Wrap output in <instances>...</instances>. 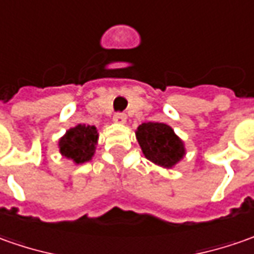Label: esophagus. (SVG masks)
Here are the masks:
<instances>
[{
	"instance_id": "esophagus-1",
	"label": "esophagus",
	"mask_w": 254,
	"mask_h": 254,
	"mask_svg": "<svg viewBox=\"0 0 254 254\" xmlns=\"http://www.w3.org/2000/svg\"><path fill=\"white\" fill-rule=\"evenodd\" d=\"M113 120H115V123L117 124H124L126 123V120H127V116L124 115V113H116L113 116Z\"/></svg>"
}]
</instances>
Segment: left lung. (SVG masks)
Masks as SVG:
<instances>
[{
    "label": "left lung",
    "mask_w": 254,
    "mask_h": 254,
    "mask_svg": "<svg viewBox=\"0 0 254 254\" xmlns=\"http://www.w3.org/2000/svg\"><path fill=\"white\" fill-rule=\"evenodd\" d=\"M135 137L145 158L163 168L175 166L186 154L183 141L168 124L142 123L135 131Z\"/></svg>",
    "instance_id": "1"
}]
</instances>
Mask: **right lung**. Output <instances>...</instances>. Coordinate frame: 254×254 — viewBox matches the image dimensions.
Listing matches in <instances>:
<instances>
[{"mask_svg":"<svg viewBox=\"0 0 254 254\" xmlns=\"http://www.w3.org/2000/svg\"><path fill=\"white\" fill-rule=\"evenodd\" d=\"M98 137L99 134L95 126L78 124L69 128L65 135L60 138V152L75 163L88 162L95 154Z\"/></svg>","mask_w":254,"mask_h":254,"instance_id":"obj_1","label":"right lung"}]
</instances>
